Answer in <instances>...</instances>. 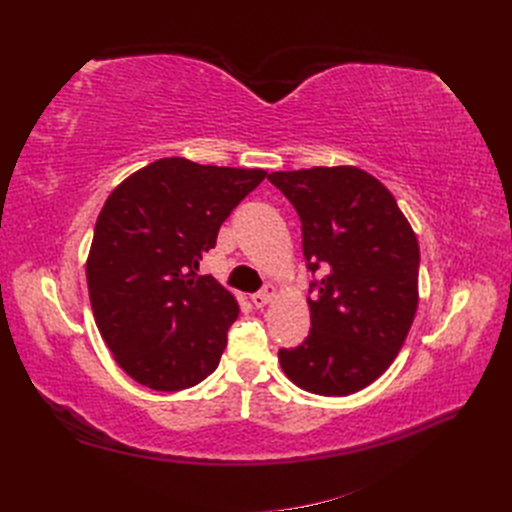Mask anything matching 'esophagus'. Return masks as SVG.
<instances>
[{"instance_id":"1","label":"esophagus","mask_w":512,"mask_h":512,"mask_svg":"<svg viewBox=\"0 0 512 512\" xmlns=\"http://www.w3.org/2000/svg\"><path fill=\"white\" fill-rule=\"evenodd\" d=\"M275 297V288L273 286H267L265 290H260L256 294H252V303L256 307H265L267 303H271V299Z\"/></svg>"}]
</instances>
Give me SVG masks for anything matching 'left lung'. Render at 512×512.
Here are the masks:
<instances>
[{"label":"left lung","instance_id":"8db88e82","mask_svg":"<svg viewBox=\"0 0 512 512\" xmlns=\"http://www.w3.org/2000/svg\"><path fill=\"white\" fill-rule=\"evenodd\" d=\"M299 213L312 329L280 350L303 391L342 397L380 378L406 342L418 305L421 252L397 200L354 166L271 173Z\"/></svg>","mask_w":512,"mask_h":512}]
</instances>
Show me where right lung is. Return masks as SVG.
Listing matches in <instances>:
<instances>
[{
	"label": "right lung",
	"instance_id": "1",
	"mask_svg": "<svg viewBox=\"0 0 512 512\" xmlns=\"http://www.w3.org/2000/svg\"><path fill=\"white\" fill-rule=\"evenodd\" d=\"M267 177L260 168L162 158L106 198L87 258L89 301L115 361L153 391L203 382L239 316L198 262L224 220Z\"/></svg>",
	"mask_w": 512,
	"mask_h": 512
}]
</instances>
